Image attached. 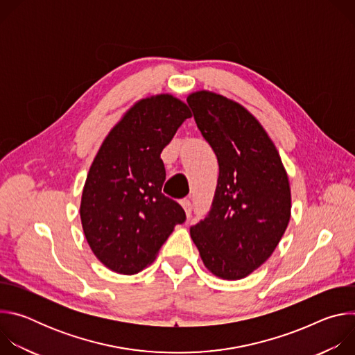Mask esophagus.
Instances as JSON below:
<instances>
[{"label":"esophagus","mask_w":355,"mask_h":355,"mask_svg":"<svg viewBox=\"0 0 355 355\" xmlns=\"http://www.w3.org/2000/svg\"><path fill=\"white\" fill-rule=\"evenodd\" d=\"M180 204H181V207L184 208L187 216H191V212H192V204H191V200L187 199V198H184V199L180 200Z\"/></svg>","instance_id":"obj_1"}]
</instances>
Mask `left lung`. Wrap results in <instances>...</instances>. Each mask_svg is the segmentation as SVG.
<instances>
[{
  "label": "left lung",
  "instance_id": "obj_1",
  "mask_svg": "<svg viewBox=\"0 0 355 355\" xmlns=\"http://www.w3.org/2000/svg\"><path fill=\"white\" fill-rule=\"evenodd\" d=\"M193 119L218 157L211 211L191 226L205 267L241 279L264 264L291 218V188L272 140L244 107L209 91L187 98Z\"/></svg>",
  "mask_w": 355,
  "mask_h": 355
}]
</instances>
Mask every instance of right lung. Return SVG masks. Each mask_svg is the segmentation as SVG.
<instances>
[{
	"label": "right lung",
	"instance_id": "add662e5",
	"mask_svg": "<svg viewBox=\"0 0 355 355\" xmlns=\"http://www.w3.org/2000/svg\"><path fill=\"white\" fill-rule=\"evenodd\" d=\"M191 112L178 98L140 99L112 128L89 167L80 216L95 257L110 270L132 275L155 261L175 225L187 216L162 192L160 159Z\"/></svg>",
	"mask_w": 355,
	"mask_h": 355
}]
</instances>
